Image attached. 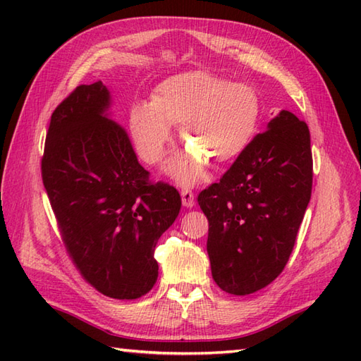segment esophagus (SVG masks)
<instances>
[{"mask_svg":"<svg viewBox=\"0 0 361 361\" xmlns=\"http://www.w3.org/2000/svg\"><path fill=\"white\" fill-rule=\"evenodd\" d=\"M181 202H183V206H185V208H194L195 195H194L192 190L183 189L181 190Z\"/></svg>","mask_w":361,"mask_h":361,"instance_id":"obj_1","label":"esophagus"}]
</instances>
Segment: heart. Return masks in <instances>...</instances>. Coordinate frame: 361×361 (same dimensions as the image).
<instances>
[{
  "label": "heart",
  "instance_id": "heart-1",
  "mask_svg": "<svg viewBox=\"0 0 361 361\" xmlns=\"http://www.w3.org/2000/svg\"><path fill=\"white\" fill-rule=\"evenodd\" d=\"M260 119L257 91L220 75L190 71L161 82L152 102L130 106L128 124L140 155L158 163L172 142V126H180L186 152L167 164V173L181 185L200 181L208 161L233 163L247 150Z\"/></svg>",
  "mask_w": 361,
  "mask_h": 361
}]
</instances>
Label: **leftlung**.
<instances>
[{"label":"left lung","instance_id":"obj_1","mask_svg":"<svg viewBox=\"0 0 361 361\" xmlns=\"http://www.w3.org/2000/svg\"><path fill=\"white\" fill-rule=\"evenodd\" d=\"M312 166L307 124L281 110L198 195L212 278L226 293H255L281 274L310 202Z\"/></svg>","mask_w":361,"mask_h":361}]
</instances>
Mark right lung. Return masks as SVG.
Here are the masks:
<instances>
[{"instance_id": "1", "label": "right lung", "mask_w": 361, "mask_h": 361, "mask_svg": "<svg viewBox=\"0 0 361 361\" xmlns=\"http://www.w3.org/2000/svg\"><path fill=\"white\" fill-rule=\"evenodd\" d=\"M110 109L101 80L75 88L51 116L42 176L83 278L105 296L136 299L155 286V247L178 217L181 198L164 183L150 185Z\"/></svg>"}]
</instances>
